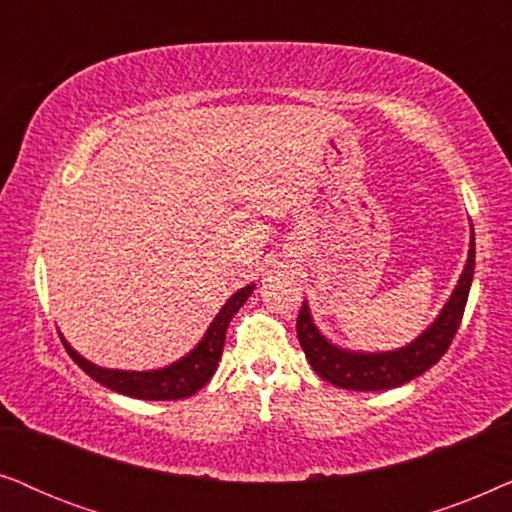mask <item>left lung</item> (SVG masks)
<instances>
[{"mask_svg":"<svg viewBox=\"0 0 512 512\" xmlns=\"http://www.w3.org/2000/svg\"><path fill=\"white\" fill-rule=\"evenodd\" d=\"M475 274V234L470 224V250L466 267L461 271L459 283L442 306L438 318L426 327L421 335L403 349L381 351V353H363L349 351L342 346L332 344L323 332L313 323L309 304H302L297 316V339L302 344L313 370L330 384L349 391H384V388L403 386L428 367H433L445 356L452 339L459 330L463 309H466L470 283Z\"/></svg>","mask_w":512,"mask_h":512,"instance_id":"left-lung-1","label":"left lung"}]
</instances>
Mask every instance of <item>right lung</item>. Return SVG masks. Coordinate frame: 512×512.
<instances>
[{"label": "right lung", "instance_id": "add662e5", "mask_svg": "<svg viewBox=\"0 0 512 512\" xmlns=\"http://www.w3.org/2000/svg\"><path fill=\"white\" fill-rule=\"evenodd\" d=\"M255 283L245 285L238 292H234L222 306L220 313L213 318V323L206 330V335L185 358L175 360L161 370H147V372H128V370H107V367L93 365L91 360L79 356L70 344L63 339L65 351L70 358L84 370L88 377L98 381V384L112 388V391L131 395V398L140 400H180L194 395L199 388H203L213 377L217 370V363L222 358L224 337H227V327L231 318L236 316L238 309L245 304V299L252 295Z\"/></svg>", "mask_w": 512, "mask_h": 512}]
</instances>
